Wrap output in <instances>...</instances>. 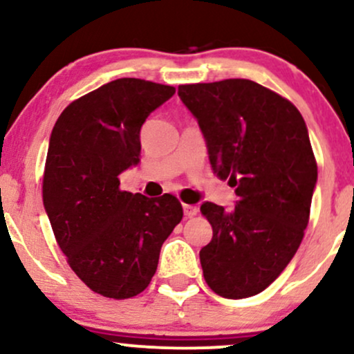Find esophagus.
I'll list each match as a JSON object with an SVG mask.
<instances>
[{
    "instance_id": "34e87169",
    "label": "esophagus",
    "mask_w": 354,
    "mask_h": 354,
    "mask_svg": "<svg viewBox=\"0 0 354 354\" xmlns=\"http://www.w3.org/2000/svg\"><path fill=\"white\" fill-rule=\"evenodd\" d=\"M183 211H185L186 218H193V216H196L198 213H200V209H198L196 206H193V205H183Z\"/></svg>"
}]
</instances>
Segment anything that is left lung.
I'll return each mask as SVG.
<instances>
[{"mask_svg":"<svg viewBox=\"0 0 354 354\" xmlns=\"http://www.w3.org/2000/svg\"><path fill=\"white\" fill-rule=\"evenodd\" d=\"M219 180L238 200L226 211L203 203L213 238L200 251L206 283L230 299L254 296L283 273L310 219L318 166L301 113L251 80L181 84Z\"/></svg>","mask_w":354,"mask_h":354,"instance_id":"left-lung-1","label":"left lung"}]
</instances>
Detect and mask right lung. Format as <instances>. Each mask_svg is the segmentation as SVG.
<instances>
[{"mask_svg":"<svg viewBox=\"0 0 354 354\" xmlns=\"http://www.w3.org/2000/svg\"><path fill=\"white\" fill-rule=\"evenodd\" d=\"M173 95L166 84L115 80L73 101L51 131L44 209L71 270L106 298L146 290L165 239L183 218L171 194H133L121 191L118 180L140 163L146 118Z\"/></svg>","mask_w":354,"mask_h":354,"instance_id":"obj_1","label":"right lung"}]
</instances>
